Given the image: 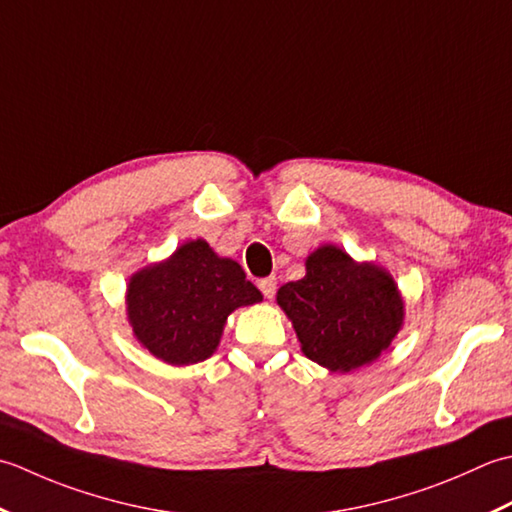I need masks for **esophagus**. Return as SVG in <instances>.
Returning a JSON list of instances; mask_svg holds the SVG:
<instances>
[{"instance_id": "esophagus-1", "label": "esophagus", "mask_w": 512, "mask_h": 512, "mask_svg": "<svg viewBox=\"0 0 512 512\" xmlns=\"http://www.w3.org/2000/svg\"><path fill=\"white\" fill-rule=\"evenodd\" d=\"M258 289L263 291L265 298H274V294H276V278L269 276V278L258 280Z\"/></svg>"}]
</instances>
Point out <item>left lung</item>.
Wrapping results in <instances>:
<instances>
[{
	"mask_svg": "<svg viewBox=\"0 0 512 512\" xmlns=\"http://www.w3.org/2000/svg\"><path fill=\"white\" fill-rule=\"evenodd\" d=\"M278 305L294 322L302 353L331 371L375 360L402 325V300L378 265H358L325 245L307 258V276L278 289Z\"/></svg>",
	"mask_w": 512,
	"mask_h": 512,
	"instance_id": "left-lung-1",
	"label": "left lung"
}]
</instances>
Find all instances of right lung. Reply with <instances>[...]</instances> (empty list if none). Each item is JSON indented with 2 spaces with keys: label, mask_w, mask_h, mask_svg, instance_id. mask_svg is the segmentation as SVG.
Wrapping results in <instances>:
<instances>
[{
  "label": "right lung",
  "mask_w": 512,
  "mask_h": 512,
  "mask_svg": "<svg viewBox=\"0 0 512 512\" xmlns=\"http://www.w3.org/2000/svg\"><path fill=\"white\" fill-rule=\"evenodd\" d=\"M258 300L263 296L236 260L218 258L205 241H192L168 263L132 276L128 314L143 347L181 367L210 358L227 316Z\"/></svg>",
  "instance_id": "1"
}]
</instances>
